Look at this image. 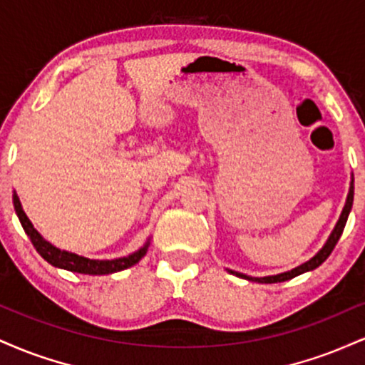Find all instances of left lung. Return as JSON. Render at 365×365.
<instances>
[{
  "mask_svg": "<svg viewBox=\"0 0 365 365\" xmlns=\"http://www.w3.org/2000/svg\"><path fill=\"white\" fill-rule=\"evenodd\" d=\"M351 204H354V180L350 182V190H349V195H346V202H345V207H343L341 215H340V220H338L336 226H334V230L331 232V235L328 240H326V244L322 249L314 255L312 259H309L307 262L300 264V266H297L295 269L292 271H287V273H279V274H274V276H264V278H252V276H247L244 273H237V271H232L228 269L232 274H237L238 278H245L249 279V282H257V283H279V282H287V279H292L295 278V276L302 274V273H307V271H312L316 269V267H319L322 262L326 261V259L329 257V254L333 252L334 245L338 244V240H340L341 233H343V228H345L346 225V220H349V215L351 211Z\"/></svg>",
  "mask_w": 365,
  "mask_h": 365,
  "instance_id": "left-lung-1",
  "label": "left lung"
}]
</instances>
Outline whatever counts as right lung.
I'll use <instances>...</instances> for the list:
<instances>
[{"instance_id": "1", "label": "right lung", "mask_w": 365, "mask_h": 365, "mask_svg": "<svg viewBox=\"0 0 365 365\" xmlns=\"http://www.w3.org/2000/svg\"><path fill=\"white\" fill-rule=\"evenodd\" d=\"M14 206H15L16 216H19L20 223L24 226L25 233H27L29 238H31L32 245L36 247L37 252L43 255L44 261H48L54 267H60V269H66V271H72V273H81V274H111V273H118V271H123L127 269V267L133 266V264H137L142 257H144L145 252H148L149 240L145 242V245L137 250V252L130 254L127 257L111 259V261H98V259L82 257V255L68 252V250H61L41 237V233L37 232L34 225L31 223V220H29L27 215L24 212L22 204H20V199L19 195H16V192H14Z\"/></svg>"}]
</instances>
